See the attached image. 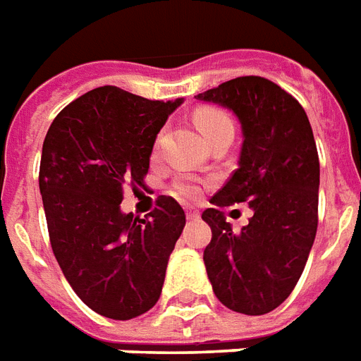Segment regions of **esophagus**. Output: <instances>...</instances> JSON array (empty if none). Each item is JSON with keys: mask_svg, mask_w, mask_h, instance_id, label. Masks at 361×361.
<instances>
[{"mask_svg": "<svg viewBox=\"0 0 361 361\" xmlns=\"http://www.w3.org/2000/svg\"><path fill=\"white\" fill-rule=\"evenodd\" d=\"M185 217H187V219H189V221H195V219H198V217H200V214H198L197 209H187Z\"/></svg>", "mask_w": 361, "mask_h": 361, "instance_id": "esophagus-1", "label": "esophagus"}]
</instances>
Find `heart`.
<instances>
[{
    "label": "heart",
    "mask_w": 361,
    "mask_h": 361,
    "mask_svg": "<svg viewBox=\"0 0 361 361\" xmlns=\"http://www.w3.org/2000/svg\"><path fill=\"white\" fill-rule=\"evenodd\" d=\"M195 123L200 129L202 136L206 140H212L215 136L223 133L225 129H232L231 118L223 112L221 109L215 106H202L195 112ZM159 144V142H157ZM174 191L181 197L195 198L200 195V185L192 180H180L174 183Z\"/></svg>",
    "instance_id": "heart-1"
}]
</instances>
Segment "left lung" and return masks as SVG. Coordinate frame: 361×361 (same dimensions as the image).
Wrapping results in <instances>:
<instances>
[{"label": "left lung", "instance_id": "obj_1", "mask_svg": "<svg viewBox=\"0 0 361 361\" xmlns=\"http://www.w3.org/2000/svg\"><path fill=\"white\" fill-rule=\"evenodd\" d=\"M197 99L223 104L243 133L234 174L202 212L212 228L204 264L215 296L232 311L266 314L302 275L319 225L320 164L307 114L262 76L223 82ZM249 202L250 225L232 233L221 207Z\"/></svg>", "mask_w": 361, "mask_h": 361}]
</instances>
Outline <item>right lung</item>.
Segmentation results:
<instances>
[{
  "label": "right lung",
  "instance_id": "obj_1",
  "mask_svg": "<svg viewBox=\"0 0 361 361\" xmlns=\"http://www.w3.org/2000/svg\"><path fill=\"white\" fill-rule=\"evenodd\" d=\"M180 104L95 87L56 116L42 142L39 189L54 257L76 296L109 319L157 303L185 226L183 208L164 195L144 217L120 209L127 187H146L155 136Z\"/></svg>",
  "mask_w": 361,
  "mask_h": 361
}]
</instances>
